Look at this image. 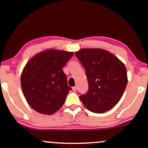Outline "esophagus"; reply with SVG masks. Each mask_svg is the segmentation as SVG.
<instances>
[{
    "instance_id": "esophagus-1",
    "label": "esophagus",
    "mask_w": 148,
    "mask_h": 148,
    "mask_svg": "<svg viewBox=\"0 0 148 148\" xmlns=\"http://www.w3.org/2000/svg\"><path fill=\"white\" fill-rule=\"evenodd\" d=\"M72 90H73V92H76V90H77V88H76V86H74V87L72 88Z\"/></svg>"
}]
</instances>
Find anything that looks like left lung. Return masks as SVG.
<instances>
[{"label": "left lung", "mask_w": 148, "mask_h": 148, "mask_svg": "<svg viewBox=\"0 0 148 148\" xmlns=\"http://www.w3.org/2000/svg\"><path fill=\"white\" fill-rule=\"evenodd\" d=\"M86 69L88 91L79 97L89 111L103 113L119 102L128 82L121 60L102 49H81L75 53Z\"/></svg>", "instance_id": "obj_1"}]
</instances>
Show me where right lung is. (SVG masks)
Segmentation results:
<instances>
[{
  "instance_id": "right-lung-1",
  "label": "right lung",
  "mask_w": 148,
  "mask_h": 148,
  "mask_svg": "<svg viewBox=\"0 0 148 148\" xmlns=\"http://www.w3.org/2000/svg\"><path fill=\"white\" fill-rule=\"evenodd\" d=\"M73 55L49 49L28 61L21 72V85L27 102L35 111L51 115L62 106L72 90L62 68Z\"/></svg>"
}]
</instances>
